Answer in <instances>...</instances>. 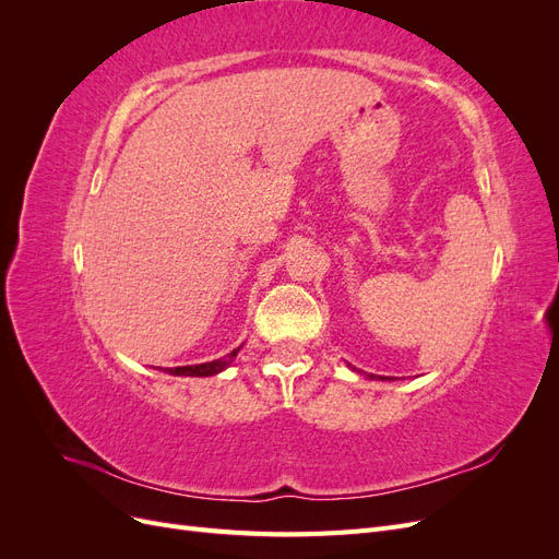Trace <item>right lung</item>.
<instances>
[{
  "label": "right lung",
  "instance_id": "add662e5",
  "mask_svg": "<svg viewBox=\"0 0 559 559\" xmlns=\"http://www.w3.org/2000/svg\"><path fill=\"white\" fill-rule=\"evenodd\" d=\"M238 349H240V347H238ZM238 349H233L230 354H226V357L216 359V361H210V364H198V366H177V368H165V370H170L173 376H195V378H207V376L218 373V370H224L226 366H230V361L235 359V354H238Z\"/></svg>",
  "mask_w": 559,
  "mask_h": 559
}]
</instances>
